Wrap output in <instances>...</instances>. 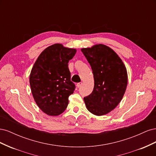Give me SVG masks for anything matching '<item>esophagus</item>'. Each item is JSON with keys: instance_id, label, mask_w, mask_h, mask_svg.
<instances>
[{"instance_id": "obj_1", "label": "esophagus", "mask_w": 156, "mask_h": 156, "mask_svg": "<svg viewBox=\"0 0 156 156\" xmlns=\"http://www.w3.org/2000/svg\"><path fill=\"white\" fill-rule=\"evenodd\" d=\"M82 85H83V83H79L77 84V87L80 88Z\"/></svg>"}]
</instances>
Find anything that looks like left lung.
<instances>
[{
	"mask_svg": "<svg viewBox=\"0 0 156 156\" xmlns=\"http://www.w3.org/2000/svg\"><path fill=\"white\" fill-rule=\"evenodd\" d=\"M94 75L92 92L84 98L87 109L96 116L105 115L119 104L127 84L124 62L109 47L96 44L81 49Z\"/></svg>",
	"mask_w": 156,
	"mask_h": 156,
	"instance_id": "1",
	"label": "left lung"
}]
</instances>
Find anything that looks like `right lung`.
I'll return each mask as SVG.
<instances>
[{"instance_id":"right-lung-1","label":"right lung","mask_w":156,"mask_h":156,"mask_svg":"<svg viewBox=\"0 0 156 156\" xmlns=\"http://www.w3.org/2000/svg\"><path fill=\"white\" fill-rule=\"evenodd\" d=\"M76 51L55 44L42 51L33 66L29 78L31 92L37 105L48 115L62 114L68 105V98L75 88L68 62Z\"/></svg>"}]
</instances>
